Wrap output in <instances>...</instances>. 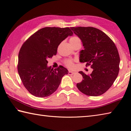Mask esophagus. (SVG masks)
Here are the masks:
<instances>
[{
	"label": "esophagus",
	"instance_id": "obj_1",
	"mask_svg": "<svg viewBox=\"0 0 131 131\" xmlns=\"http://www.w3.org/2000/svg\"><path fill=\"white\" fill-rule=\"evenodd\" d=\"M75 73V72H72V71H69L68 72V74H69V75H73V74H74Z\"/></svg>",
	"mask_w": 131,
	"mask_h": 131
}]
</instances>
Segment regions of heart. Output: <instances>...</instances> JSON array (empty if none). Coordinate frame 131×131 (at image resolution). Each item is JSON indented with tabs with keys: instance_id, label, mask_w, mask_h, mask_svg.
<instances>
[{
	"instance_id": "obj_1",
	"label": "heart",
	"mask_w": 131,
	"mask_h": 131,
	"mask_svg": "<svg viewBox=\"0 0 131 131\" xmlns=\"http://www.w3.org/2000/svg\"><path fill=\"white\" fill-rule=\"evenodd\" d=\"M69 41L71 43V45H72L78 41H80V39L77 36H74L70 39ZM75 62V60L74 59L68 58V59H66L64 61V63L67 67H68V68L70 69H72L74 67Z\"/></svg>"
}]
</instances>
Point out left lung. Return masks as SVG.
I'll list each match as a JSON object with an SVG mask.
<instances>
[{
    "mask_svg": "<svg viewBox=\"0 0 131 131\" xmlns=\"http://www.w3.org/2000/svg\"><path fill=\"white\" fill-rule=\"evenodd\" d=\"M81 40L84 50L80 51V61L93 70L91 74L79 72L83 80L77 86L82 93L98 96L108 91L119 72L120 56L113 41L103 31L92 27H71Z\"/></svg>",
    "mask_w": 131,
    "mask_h": 131,
    "instance_id": "8db88e82",
    "label": "left lung"
}]
</instances>
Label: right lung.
Segmentation results:
<instances>
[{"label": "right lung", "instance_id": "right-lung-1", "mask_svg": "<svg viewBox=\"0 0 131 131\" xmlns=\"http://www.w3.org/2000/svg\"><path fill=\"white\" fill-rule=\"evenodd\" d=\"M73 34L69 27H45L23 43L18 53V73L25 88L38 97L49 96L56 91L68 71L62 66L51 69L47 59L56 55L60 43Z\"/></svg>", "mask_w": 131, "mask_h": 131}]
</instances>
